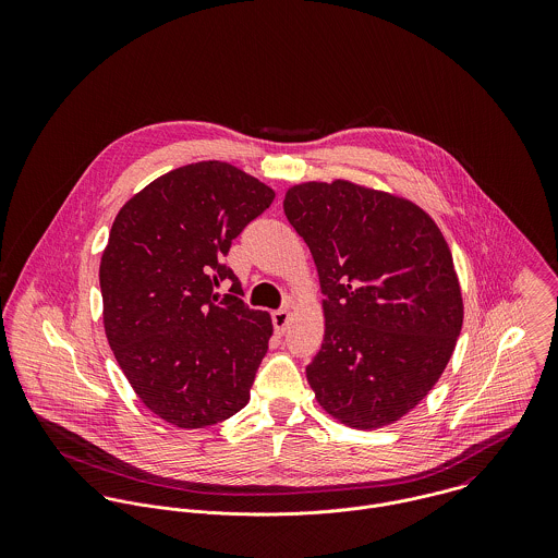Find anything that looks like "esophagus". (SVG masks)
<instances>
[{
	"mask_svg": "<svg viewBox=\"0 0 558 558\" xmlns=\"http://www.w3.org/2000/svg\"><path fill=\"white\" fill-rule=\"evenodd\" d=\"M290 318H292L290 310H279V312H272V324H275V330H277V335H283V332H286V328H288V324H290Z\"/></svg>",
	"mask_w": 558,
	"mask_h": 558,
	"instance_id": "34e87169",
	"label": "esophagus"
}]
</instances>
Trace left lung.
<instances>
[{
    "label": "left lung",
    "mask_w": 558,
    "mask_h": 558,
    "mask_svg": "<svg viewBox=\"0 0 558 558\" xmlns=\"http://www.w3.org/2000/svg\"><path fill=\"white\" fill-rule=\"evenodd\" d=\"M283 213L324 294V341L307 367L319 405L356 429L396 423L434 389L462 330L447 240L414 202L343 178L290 186Z\"/></svg>",
    "instance_id": "8db88e82"
}]
</instances>
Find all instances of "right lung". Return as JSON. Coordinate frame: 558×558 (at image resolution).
I'll list each match as a JSON object with an SVG mask.
<instances>
[{"instance_id": "right-lung-1", "label": "right lung", "mask_w": 558, "mask_h": 558, "mask_svg": "<svg viewBox=\"0 0 558 558\" xmlns=\"http://www.w3.org/2000/svg\"><path fill=\"white\" fill-rule=\"evenodd\" d=\"M272 199L239 167L199 160L162 173L116 215L98 270L105 335L137 398L173 427L215 425L248 401L272 319L213 290L232 279L240 294L223 257Z\"/></svg>"}]
</instances>
